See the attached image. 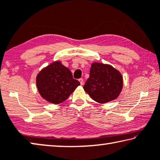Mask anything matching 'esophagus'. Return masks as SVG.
I'll return each mask as SVG.
<instances>
[{
    "mask_svg": "<svg viewBox=\"0 0 160 160\" xmlns=\"http://www.w3.org/2000/svg\"><path fill=\"white\" fill-rule=\"evenodd\" d=\"M79 82H80V85H82L83 84H84V80H83L82 78H80V79L79 80Z\"/></svg>",
    "mask_w": 160,
    "mask_h": 160,
    "instance_id": "esophagus-1",
    "label": "esophagus"
}]
</instances>
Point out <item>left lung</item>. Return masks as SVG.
<instances>
[{
    "label": "left lung",
    "instance_id": "obj_1",
    "mask_svg": "<svg viewBox=\"0 0 160 160\" xmlns=\"http://www.w3.org/2000/svg\"><path fill=\"white\" fill-rule=\"evenodd\" d=\"M84 90L93 101L106 103L117 98L123 88L121 72L110 65L93 62Z\"/></svg>",
    "mask_w": 160,
    "mask_h": 160
}]
</instances>
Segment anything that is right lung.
I'll list each match as a JSON object with an SVG mask.
<instances>
[{
    "mask_svg": "<svg viewBox=\"0 0 160 160\" xmlns=\"http://www.w3.org/2000/svg\"><path fill=\"white\" fill-rule=\"evenodd\" d=\"M36 84L43 99L59 104L68 99L80 83L73 79L71 71L60 61H55L37 74Z\"/></svg>",
    "mask_w": 160,
    "mask_h": 160,
    "instance_id": "1",
    "label": "right lung"
}]
</instances>
